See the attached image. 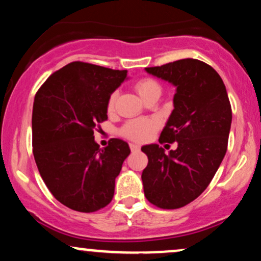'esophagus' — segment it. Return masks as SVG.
<instances>
[{
    "label": "esophagus",
    "instance_id": "34e87169",
    "mask_svg": "<svg viewBox=\"0 0 261 261\" xmlns=\"http://www.w3.org/2000/svg\"><path fill=\"white\" fill-rule=\"evenodd\" d=\"M130 149L133 152L135 151H139L140 149V145H137V143H130Z\"/></svg>",
    "mask_w": 261,
    "mask_h": 261
}]
</instances>
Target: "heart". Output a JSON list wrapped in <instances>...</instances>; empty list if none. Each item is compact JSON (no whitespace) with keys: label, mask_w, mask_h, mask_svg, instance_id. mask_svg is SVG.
Listing matches in <instances>:
<instances>
[{"label":"heart","mask_w":261,"mask_h":261,"mask_svg":"<svg viewBox=\"0 0 261 261\" xmlns=\"http://www.w3.org/2000/svg\"><path fill=\"white\" fill-rule=\"evenodd\" d=\"M135 88H136L137 93L143 99H146L152 93H161V85L154 79H151V77H145V79L137 81ZM115 100L116 93L114 92L109 97V99H108V110L109 112H112L114 109ZM158 127H160V120L154 118V116H151V118H136L125 122L120 128V134L128 140L142 142V141H147Z\"/></svg>","instance_id":"obj_1"}]
</instances>
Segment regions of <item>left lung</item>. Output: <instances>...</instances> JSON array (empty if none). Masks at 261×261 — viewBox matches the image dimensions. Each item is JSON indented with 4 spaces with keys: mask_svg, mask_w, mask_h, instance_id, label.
Here are the masks:
<instances>
[{
    "mask_svg": "<svg viewBox=\"0 0 261 261\" xmlns=\"http://www.w3.org/2000/svg\"><path fill=\"white\" fill-rule=\"evenodd\" d=\"M146 71L176 87L160 143L176 142L178 148L168 154L160 145L141 148L148 157L145 196L160 208H180L201 195L216 174L228 146L232 108L222 79L206 62L182 59Z\"/></svg>",
    "mask_w": 261,
    "mask_h": 261,
    "instance_id": "8db88e82",
    "label": "left lung"
}]
</instances>
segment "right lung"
Masks as SVG:
<instances>
[{
  "instance_id": "obj_1",
  "label": "right lung",
  "mask_w": 261,
  "mask_h": 261,
  "mask_svg": "<svg viewBox=\"0 0 261 261\" xmlns=\"http://www.w3.org/2000/svg\"><path fill=\"white\" fill-rule=\"evenodd\" d=\"M126 70L74 61L38 89L32 116L33 154L41 178L58 201L79 212L109 205L115 178L130 154L125 141L99 148L94 131L108 120V99Z\"/></svg>"
}]
</instances>
